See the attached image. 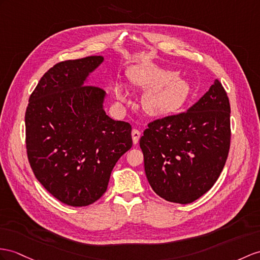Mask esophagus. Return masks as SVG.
Instances as JSON below:
<instances>
[{
  "mask_svg": "<svg viewBox=\"0 0 260 260\" xmlns=\"http://www.w3.org/2000/svg\"><path fill=\"white\" fill-rule=\"evenodd\" d=\"M131 136H132V141H134L135 144H137L139 142V139H140V137H141V132L138 129H132Z\"/></svg>",
  "mask_w": 260,
  "mask_h": 260,
  "instance_id": "obj_1",
  "label": "esophagus"
}]
</instances>
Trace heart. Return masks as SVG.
<instances>
[{"label": "heart", "instance_id": "heart-1", "mask_svg": "<svg viewBox=\"0 0 260 260\" xmlns=\"http://www.w3.org/2000/svg\"><path fill=\"white\" fill-rule=\"evenodd\" d=\"M128 78L135 86L148 89L143 97V108L151 116H168L184 104L188 86L184 80L175 77L173 72L167 71L151 61L143 60L130 67ZM124 86L117 85L115 93L118 99H124Z\"/></svg>", "mask_w": 260, "mask_h": 260}]
</instances>
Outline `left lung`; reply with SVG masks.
<instances>
[{
    "label": "left lung",
    "mask_w": 260,
    "mask_h": 260,
    "mask_svg": "<svg viewBox=\"0 0 260 260\" xmlns=\"http://www.w3.org/2000/svg\"><path fill=\"white\" fill-rule=\"evenodd\" d=\"M231 145V106L218 79L185 112L155 119L140 139L144 171L160 198L200 199L217 181Z\"/></svg>",
    "instance_id": "1"
}]
</instances>
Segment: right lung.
Returning <instances> with one entry per match:
<instances>
[{"instance_id": "obj_1", "label": "right lung", "mask_w": 260, "mask_h": 260, "mask_svg": "<svg viewBox=\"0 0 260 260\" xmlns=\"http://www.w3.org/2000/svg\"><path fill=\"white\" fill-rule=\"evenodd\" d=\"M103 56L60 61L44 74L25 112L26 151L41 184L61 203L87 206L107 191L131 125L106 115V92L85 85Z\"/></svg>"}]
</instances>
